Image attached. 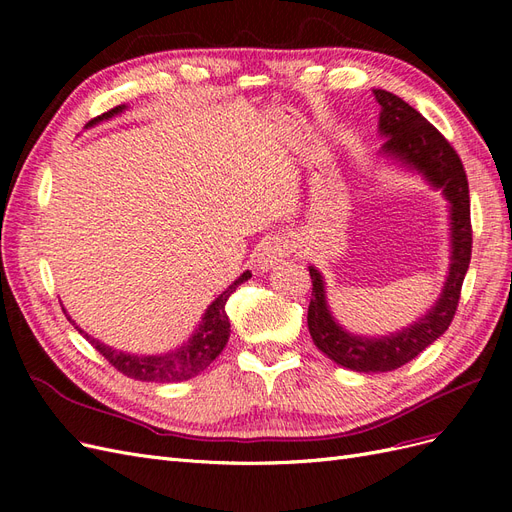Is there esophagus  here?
Here are the masks:
<instances>
[{"instance_id": "esophagus-1", "label": "esophagus", "mask_w": 512, "mask_h": 512, "mask_svg": "<svg viewBox=\"0 0 512 512\" xmlns=\"http://www.w3.org/2000/svg\"><path fill=\"white\" fill-rule=\"evenodd\" d=\"M290 254V243L275 235V237H269L265 243H262L260 252H258V269H273L275 265H280V262Z\"/></svg>"}]
</instances>
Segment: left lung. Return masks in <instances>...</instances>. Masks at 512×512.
I'll list each match as a JSON object with an SVG mask.
<instances>
[{
  "label": "left lung",
  "instance_id": "left-lung-1",
  "mask_svg": "<svg viewBox=\"0 0 512 512\" xmlns=\"http://www.w3.org/2000/svg\"><path fill=\"white\" fill-rule=\"evenodd\" d=\"M374 96L380 104L378 132L384 138L380 156L401 170L421 175L433 190L442 192L448 203L451 265L440 297L427 309V314L404 329L378 337L346 331L331 312L322 273L314 265L307 267L314 286L307 309L309 335L331 361L363 374H380L406 365L444 335L448 324L453 322L472 256L468 177L455 149L416 108L399 96L384 89H374Z\"/></svg>",
  "mask_w": 512,
  "mask_h": 512
}]
</instances>
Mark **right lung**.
<instances>
[{"instance_id": "right-lung-1", "label": "right lung", "mask_w": 512, "mask_h": 512, "mask_svg": "<svg viewBox=\"0 0 512 512\" xmlns=\"http://www.w3.org/2000/svg\"><path fill=\"white\" fill-rule=\"evenodd\" d=\"M126 108H128L126 104L115 106L113 111H108L102 117L89 121V126H96L100 121L113 119L115 115H121L126 111ZM250 277H252L250 271H243L237 280L232 282L222 294H218L215 301L205 309V314L200 318L198 327L192 331V335L175 350L160 352V354H132V352L115 350L113 346H108L100 342V339L91 337L87 331H83L79 324L70 318L66 307H64V314L74 324V329L79 331L108 363H111L117 371H121L123 376L143 380V382H162V384L183 382L198 376L200 371H205L226 348L228 337H230V320L226 314V301L230 294L235 292L243 282L250 280Z\"/></svg>"}]
</instances>
